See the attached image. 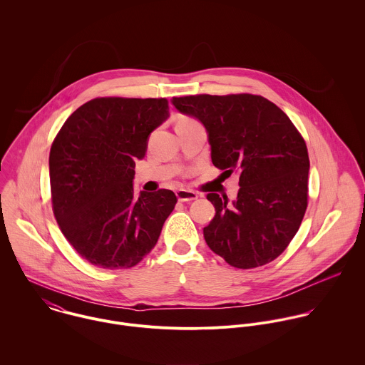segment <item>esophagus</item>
Instances as JSON below:
<instances>
[{"instance_id": "obj_1", "label": "esophagus", "mask_w": 365, "mask_h": 365, "mask_svg": "<svg viewBox=\"0 0 365 365\" xmlns=\"http://www.w3.org/2000/svg\"><path fill=\"white\" fill-rule=\"evenodd\" d=\"M175 194H177L178 201H181V202H190V201H195L198 198V194L194 191H190V190H178Z\"/></svg>"}]
</instances>
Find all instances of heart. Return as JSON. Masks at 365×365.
I'll return each instance as SVG.
<instances>
[{
  "instance_id": "heart-1",
  "label": "heart",
  "mask_w": 365,
  "mask_h": 365,
  "mask_svg": "<svg viewBox=\"0 0 365 365\" xmlns=\"http://www.w3.org/2000/svg\"><path fill=\"white\" fill-rule=\"evenodd\" d=\"M195 120L192 119V118H187V116H181L180 119H178V123H194Z\"/></svg>"
}]
</instances>
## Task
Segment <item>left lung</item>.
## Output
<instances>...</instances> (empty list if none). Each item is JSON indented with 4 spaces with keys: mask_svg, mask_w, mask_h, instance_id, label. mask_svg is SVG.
I'll return each mask as SVG.
<instances>
[{
    "mask_svg": "<svg viewBox=\"0 0 365 365\" xmlns=\"http://www.w3.org/2000/svg\"><path fill=\"white\" fill-rule=\"evenodd\" d=\"M174 106L200 119L210 158L226 177L239 174L237 198L207 195L215 216L204 227L209 249L232 267L275 260L297 235L308 207L307 143L287 113L261 96L173 97Z\"/></svg>",
    "mask_w": 365,
    "mask_h": 365,
    "instance_id": "1",
    "label": "left lung"
}]
</instances>
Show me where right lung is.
<instances>
[{
	"mask_svg": "<svg viewBox=\"0 0 365 365\" xmlns=\"http://www.w3.org/2000/svg\"><path fill=\"white\" fill-rule=\"evenodd\" d=\"M168 118L165 98H94L56 135L49 171L57 225L93 265L118 269L143 260L177 204L170 190L133 191L149 135Z\"/></svg>",
	"mask_w": 365,
	"mask_h": 365,
	"instance_id": "add662e5",
	"label": "right lung"
}]
</instances>
